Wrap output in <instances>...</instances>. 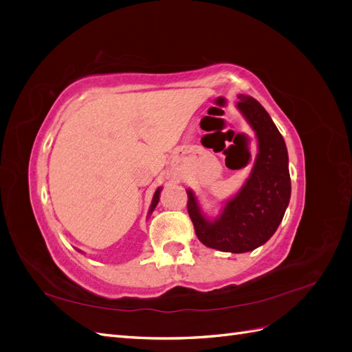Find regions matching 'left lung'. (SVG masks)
<instances>
[{
	"label": "left lung",
	"mask_w": 352,
	"mask_h": 352,
	"mask_svg": "<svg viewBox=\"0 0 352 352\" xmlns=\"http://www.w3.org/2000/svg\"><path fill=\"white\" fill-rule=\"evenodd\" d=\"M238 98L236 109L251 126L258 146L248 179L214 219L202 212L194 190H186L188 212L198 239L208 248L233 254L252 251L267 242L291 199L289 158L283 136L257 100L243 94Z\"/></svg>",
	"instance_id": "left-lung-1"
}]
</instances>
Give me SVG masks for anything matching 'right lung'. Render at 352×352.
Segmentation results:
<instances>
[{"label":"right lung","instance_id":"add662e5","mask_svg":"<svg viewBox=\"0 0 352 352\" xmlns=\"http://www.w3.org/2000/svg\"><path fill=\"white\" fill-rule=\"evenodd\" d=\"M162 186L160 188H157V190H155V194H154V197H153V201H151V206H150V210H148V217L151 216V212L154 211V208L157 207V204H158V201H160V192H162ZM79 251V250H78ZM79 252H82V251H79Z\"/></svg>","mask_w":352,"mask_h":352}]
</instances>
